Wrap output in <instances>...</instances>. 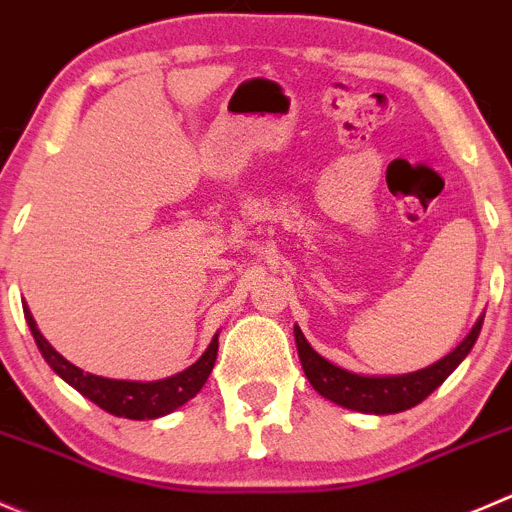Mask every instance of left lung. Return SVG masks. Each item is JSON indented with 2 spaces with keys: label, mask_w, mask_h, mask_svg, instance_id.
Here are the masks:
<instances>
[{
  "label": "left lung",
  "mask_w": 512,
  "mask_h": 512,
  "mask_svg": "<svg viewBox=\"0 0 512 512\" xmlns=\"http://www.w3.org/2000/svg\"><path fill=\"white\" fill-rule=\"evenodd\" d=\"M483 317L485 315L478 317L473 330L465 335V340L453 352H448V355L440 357L433 365L423 367V370L405 372V375H360V372L345 370V367L335 365L327 357H322L320 352L312 350L300 327L295 325L297 355H300L302 370H305V377L310 380L312 388L330 403L365 415L403 413V410L423 403L433 390H438L448 380L450 372L468 357V352L473 350L475 340L480 335Z\"/></svg>",
  "instance_id": "1"
}]
</instances>
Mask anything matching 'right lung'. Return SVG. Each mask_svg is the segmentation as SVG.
<instances>
[{
    "label": "right lung",
    "instance_id": "add662e5",
    "mask_svg": "<svg viewBox=\"0 0 512 512\" xmlns=\"http://www.w3.org/2000/svg\"><path fill=\"white\" fill-rule=\"evenodd\" d=\"M24 320H27L29 330H32L34 342H37L39 352L47 360V365L62 377L67 385H72L79 395H84L87 400H92L94 405H99L102 410H107L109 415H117V418H130V420H155L162 415H170L172 410L182 408L187 400L195 398L202 390V385L210 377L212 367L217 360V332L212 337V342L207 345V350L202 352V357L197 362H192L187 370L177 372V375L162 377V380L142 382V380H112V377H99L92 372L79 370L77 365L67 360V357L59 355L44 335L39 332L37 322H34L32 312H29L27 302H24Z\"/></svg>",
    "mask_w": 512,
    "mask_h": 512
}]
</instances>
